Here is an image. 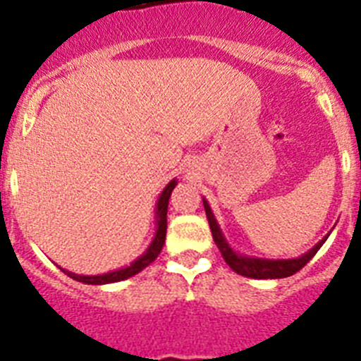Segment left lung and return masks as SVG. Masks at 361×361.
<instances>
[{"label": "left lung", "instance_id": "1", "mask_svg": "<svg viewBox=\"0 0 361 361\" xmlns=\"http://www.w3.org/2000/svg\"><path fill=\"white\" fill-rule=\"evenodd\" d=\"M202 202H204V209H206V216H208L213 240H215L216 247H219L222 257H224L226 264H228V266L237 273V275L247 276V279H258V280L286 279V276L295 275L296 271L302 269V267H304L305 264H307L314 255H317V251L320 250L322 245H324V242L327 240V237H329V235H327V237L322 238L314 247H311L307 253H304L298 258H288V260H269V258L247 257V255L237 253V251L233 250L231 245L228 244L224 233H222L215 215H213L212 208H209L208 200L202 199Z\"/></svg>", "mask_w": 361, "mask_h": 361}]
</instances>
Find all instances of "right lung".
Listing matches in <instances>:
<instances>
[{
    "label": "right lung",
    "instance_id": "obj_1",
    "mask_svg": "<svg viewBox=\"0 0 361 361\" xmlns=\"http://www.w3.org/2000/svg\"><path fill=\"white\" fill-rule=\"evenodd\" d=\"M177 186V180H170V183L166 184V188L162 190V193L159 195L157 199V208H155V235H153V240L149 242L148 250L141 255L139 258H135L130 266L126 267H121V269L116 271H110V273H104V275H75L72 271H66L61 269L65 275H68L70 279L78 280V282L82 283H88V286H103V283H114V282H121V280H126L130 276L137 275V273H141L145 267H148L149 264L159 257L161 253L162 245H164L166 240V213H168V202H170V197H171V191L173 188Z\"/></svg>",
    "mask_w": 361,
    "mask_h": 361
}]
</instances>
